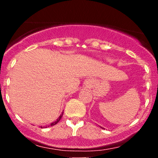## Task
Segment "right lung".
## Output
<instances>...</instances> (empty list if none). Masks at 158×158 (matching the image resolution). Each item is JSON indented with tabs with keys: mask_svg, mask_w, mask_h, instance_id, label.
<instances>
[{
	"mask_svg": "<svg viewBox=\"0 0 158 158\" xmlns=\"http://www.w3.org/2000/svg\"><path fill=\"white\" fill-rule=\"evenodd\" d=\"M62 115H63V112H62V114H61V115H60V116H59V118H58L57 119H56V120L55 121V122L52 123H51V124H50V126H55V125H56V124H57V123H59V120H60V119H61V117H62ZM46 127H47V126H46ZM41 128H42V127H41Z\"/></svg>",
	"mask_w": 158,
	"mask_h": 158,
	"instance_id": "add662e5",
	"label": "right lung"
}]
</instances>
